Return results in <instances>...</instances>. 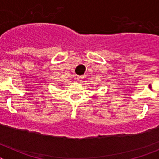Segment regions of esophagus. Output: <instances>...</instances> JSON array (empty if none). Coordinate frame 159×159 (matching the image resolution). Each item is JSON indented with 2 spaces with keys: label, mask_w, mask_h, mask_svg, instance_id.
I'll list each match as a JSON object with an SVG mask.
<instances>
[{
  "label": "esophagus",
  "mask_w": 159,
  "mask_h": 159,
  "mask_svg": "<svg viewBox=\"0 0 159 159\" xmlns=\"http://www.w3.org/2000/svg\"><path fill=\"white\" fill-rule=\"evenodd\" d=\"M77 80L78 81H82V80L84 79V76H81V75H78V76L76 77Z\"/></svg>",
  "instance_id": "esophagus-1"
}]
</instances>
